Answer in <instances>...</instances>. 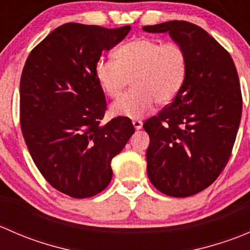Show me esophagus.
<instances>
[{
  "mask_svg": "<svg viewBox=\"0 0 250 250\" xmlns=\"http://www.w3.org/2000/svg\"><path fill=\"white\" fill-rule=\"evenodd\" d=\"M133 125H134L135 129L139 130V129H141V128H143V122H141L140 120H134V121H133Z\"/></svg>",
  "mask_w": 250,
  "mask_h": 250,
  "instance_id": "esophagus-1",
  "label": "esophagus"
}]
</instances>
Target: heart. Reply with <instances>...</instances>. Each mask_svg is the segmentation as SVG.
Returning a JSON list of instances; mask_svg holds the SVG:
<instances>
[{
  "label": "heart",
  "instance_id": "1",
  "mask_svg": "<svg viewBox=\"0 0 250 250\" xmlns=\"http://www.w3.org/2000/svg\"><path fill=\"white\" fill-rule=\"evenodd\" d=\"M188 55L176 42L133 40L116 50V59L102 57L95 76L111 99H118L132 80L133 89L112 106L116 115L140 118L175 99L185 83Z\"/></svg>",
  "mask_w": 250,
  "mask_h": 250
}]
</instances>
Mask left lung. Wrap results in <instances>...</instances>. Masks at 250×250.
<instances>
[{"label":"left lung","instance_id":"1","mask_svg":"<svg viewBox=\"0 0 250 250\" xmlns=\"http://www.w3.org/2000/svg\"><path fill=\"white\" fill-rule=\"evenodd\" d=\"M143 30L169 32L188 55L179 94L144 123L148 179L165 195H196L216 180L232 152L242 115L238 74L230 53L192 22L172 20Z\"/></svg>","mask_w":250,"mask_h":250}]
</instances>
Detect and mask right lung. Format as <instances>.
Instances as JSON below:
<instances>
[{"label":"right lung","mask_w":250,"mask_h":250,"mask_svg":"<svg viewBox=\"0 0 250 250\" xmlns=\"http://www.w3.org/2000/svg\"><path fill=\"white\" fill-rule=\"evenodd\" d=\"M130 26L67 22L27 57L20 78V125L43 178L74 198L98 195L112 178L111 161L134 133L123 116L100 125L106 111L95 64Z\"/></svg>","instance_id":"add662e5"}]
</instances>
